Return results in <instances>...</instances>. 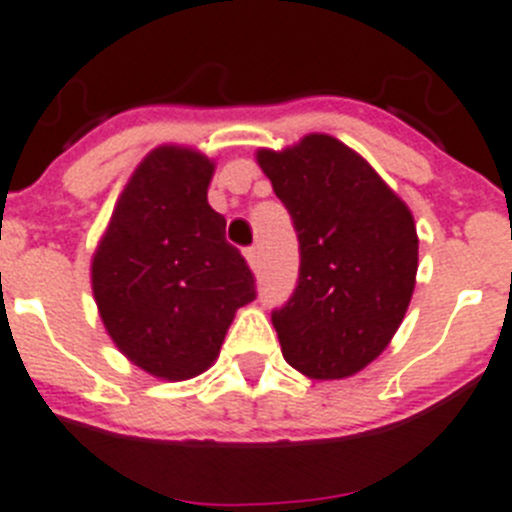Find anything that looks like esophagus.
Wrapping results in <instances>:
<instances>
[{"mask_svg": "<svg viewBox=\"0 0 512 512\" xmlns=\"http://www.w3.org/2000/svg\"><path fill=\"white\" fill-rule=\"evenodd\" d=\"M243 256H246V261H248V266H251V271H259V266H261L259 248H256V246L246 248V253H243Z\"/></svg>", "mask_w": 512, "mask_h": 512, "instance_id": "esophagus-1", "label": "esophagus"}]
</instances>
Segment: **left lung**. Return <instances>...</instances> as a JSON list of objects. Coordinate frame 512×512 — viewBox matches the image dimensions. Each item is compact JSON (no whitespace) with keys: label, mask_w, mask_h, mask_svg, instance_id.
I'll return each mask as SVG.
<instances>
[{"label":"left lung","mask_w":512,"mask_h":512,"mask_svg":"<svg viewBox=\"0 0 512 512\" xmlns=\"http://www.w3.org/2000/svg\"><path fill=\"white\" fill-rule=\"evenodd\" d=\"M256 162L299 238V281L271 314L281 353L317 381L373 363L401 327L419 269L409 205L355 149L330 134L259 149Z\"/></svg>","instance_id":"1"}]
</instances>
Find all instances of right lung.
<instances>
[{
  "label": "right lung",
  "instance_id": "right-lung-1",
  "mask_svg": "<svg viewBox=\"0 0 512 512\" xmlns=\"http://www.w3.org/2000/svg\"><path fill=\"white\" fill-rule=\"evenodd\" d=\"M213 172L198 149H152L91 259L103 327L131 363L162 381L205 373L238 309L256 299L251 269L208 203Z\"/></svg>",
  "mask_w": 512,
  "mask_h": 512
}]
</instances>
